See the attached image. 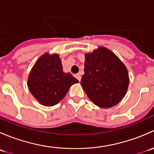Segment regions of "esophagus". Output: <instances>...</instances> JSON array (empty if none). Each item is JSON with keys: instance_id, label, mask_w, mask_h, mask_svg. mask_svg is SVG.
I'll use <instances>...</instances> for the list:
<instances>
[{"instance_id": "1", "label": "esophagus", "mask_w": 154, "mask_h": 154, "mask_svg": "<svg viewBox=\"0 0 154 154\" xmlns=\"http://www.w3.org/2000/svg\"><path fill=\"white\" fill-rule=\"evenodd\" d=\"M75 77L79 80V81H80V80H81V76H80V74H75Z\"/></svg>"}]
</instances>
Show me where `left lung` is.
Returning a JSON list of instances; mask_svg holds the SVG:
<instances>
[{"label":"left lung","mask_w":154,"mask_h":154,"mask_svg":"<svg viewBox=\"0 0 154 154\" xmlns=\"http://www.w3.org/2000/svg\"><path fill=\"white\" fill-rule=\"evenodd\" d=\"M81 84L88 98L97 106L108 108L125 96L129 85L127 70L122 62L106 48L85 55Z\"/></svg>","instance_id":"8db88e82"}]
</instances>
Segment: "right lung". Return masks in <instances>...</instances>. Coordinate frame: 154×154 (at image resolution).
I'll use <instances>...</instances> for the list:
<instances>
[{
  "label": "right lung",
  "instance_id": "add662e5",
  "mask_svg": "<svg viewBox=\"0 0 154 154\" xmlns=\"http://www.w3.org/2000/svg\"><path fill=\"white\" fill-rule=\"evenodd\" d=\"M70 73L63 71L57 54H45L36 61L28 77V88L33 97L44 106L57 104L71 85L78 83Z\"/></svg>",
  "mask_w": 154,
  "mask_h": 154
}]
</instances>
